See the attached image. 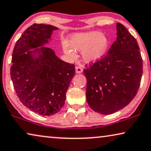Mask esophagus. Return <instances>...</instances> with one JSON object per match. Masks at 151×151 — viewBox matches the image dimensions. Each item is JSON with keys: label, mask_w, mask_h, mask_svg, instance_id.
Returning a JSON list of instances; mask_svg holds the SVG:
<instances>
[{"label": "esophagus", "mask_w": 151, "mask_h": 151, "mask_svg": "<svg viewBox=\"0 0 151 151\" xmlns=\"http://www.w3.org/2000/svg\"><path fill=\"white\" fill-rule=\"evenodd\" d=\"M76 71L77 73H81L83 71V68L80 66H76Z\"/></svg>", "instance_id": "esophagus-1"}]
</instances>
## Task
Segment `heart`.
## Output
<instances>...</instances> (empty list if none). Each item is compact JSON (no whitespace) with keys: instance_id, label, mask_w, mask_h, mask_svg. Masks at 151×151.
Segmentation results:
<instances>
[{"instance_id":"1","label":"heart","mask_w":151,"mask_h":151,"mask_svg":"<svg viewBox=\"0 0 151 151\" xmlns=\"http://www.w3.org/2000/svg\"><path fill=\"white\" fill-rule=\"evenodd\" d=\"M67 41H63V51L71 58H76L75 50L82 52L85 62L94 63L104 56L108 47V37L98 31L79 32L71 35Z\"/></svg>"}]
</instances>
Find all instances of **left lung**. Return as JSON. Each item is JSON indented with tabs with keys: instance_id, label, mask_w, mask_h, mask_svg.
Masks as SVG:
<instances>
[{
	"instance_id": "left-lung-1",
	"label": "left lung",
	"mask_w": 151,
	"mask_h": 151,
	"mask_svg": "<svg viewBox=\"0 0 151 151\" xmlns=\"http://www.w3.org/2000/svg\"><path fill=\"white\" fill-rule=\"evenodd\" d=\"M116 40L107 55L84 70L87 102L101 114L117 112L134 99L143 72L137 41L122 24H116Z\"/></svg>"
}]
</instances>
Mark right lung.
I'll use <instances>...</instances> for the list:
<instances>
[{
  "mask_svg": "<svg viewBox=\"0 0 151 151\" xmlns=\"http://www.w3.org/2000/svg\"><path fill=\"white\" fill-rule=\"evenodd\" d=\"M57 29L34 24L16 41L12 54L10 75L17 97L24 106L42 116L60 110L76 73L75 65L59 59L53 50L43 46Z\"/></svg>",
  "mask_w": 151,
  "mask_h": 151,
  "instance_id": "1",
  "label": "right lung"
}]
</instances>
